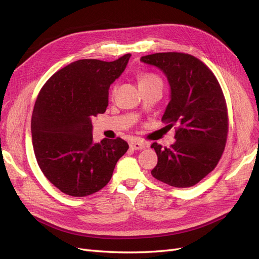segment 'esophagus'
<instances>
[{
    "instance_id": "1",
    "label": "esophagus",
    "mask_w": 259,
    "mask_h": 259,
    "mask_svg": "<svg viewBox=\"0 0 259 259\" xmlns=\"http://www.w3.org/2000/svg\"><path fill=\"white\" fill-rule=\"evenodd\" d=\"M130 146L132 149H135V150H143V149L148 147V145L146 143L140 142V140H138V139H133Z\"/></svg>"
}]
</instances>
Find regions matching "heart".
Masks as SVG:
<instances>
[{
    "label": "heart",
    "mask_w": 259,
    "mask_h": 259,
    "mask_svg": "<svg viewBox=\"0 0 259 259\" xmlns=\"http://www.w3.org/2000/svg\"><path fill=\"white\" fill-rule=\"evenodd\" d=\"M155 80H160V79H159L158 76L153 75V74H140V75L138 76L139 85H140V84L148 83V82H151V81H155Z\"/></svg>",
    "instance_id": "heart-1"
}]
</instances>
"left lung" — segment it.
Segmentation results:
<instances>
[{
  "label": "left lung",
  "instance_id": "left-lung-1",
  "mask_svg": "<svg viewBox=\"0 0 259 259\" xmlns=\"http://www.w3.org/2000/svg\"><path fill=\"white\" fill-rule=\"evenodd\" d=\"M166 76L169 103L162 121L177 124L170 148L153 143L158 164L154 178L177 188L198 184L222 158L228 133L224 94L213 72L201 60L183 53H156L140 58Z\"/></svg>",
  "mask_w": 259,
  "mask_h": 259
}]
</instances>
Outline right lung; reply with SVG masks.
Masks as SVG:
<instances>
[{
  "label": "right lung",
  "mask_w": 259,
  "mask_h": 259,
  "mask_svg": "<svg viewBox=\"0 0 259 259\" xmlns=\"http://www.w3.org/2000/svg\"><path fill=\"white\" fill-rule=\"evenodd\" d=\"M131 56L71 62L52 75L38 94L31 119L33 150L44 176L61 192L86 197L103 189L127 151L121 138L94 143L92 117L106 111L110 85Z\"/></svg>",
  "instance_id": "obj_1"
}]
</instances>
